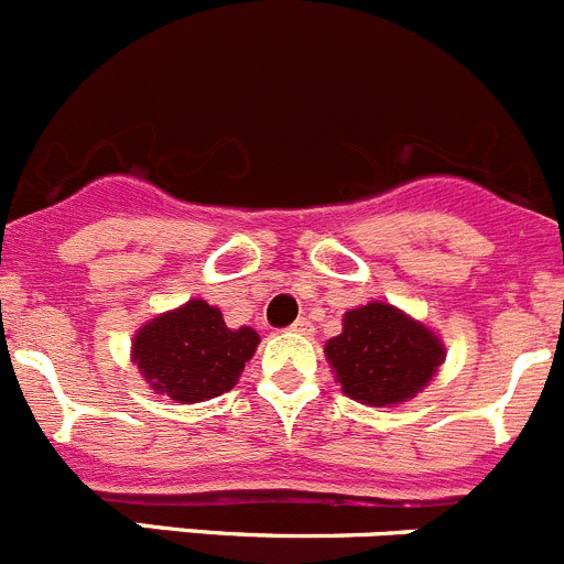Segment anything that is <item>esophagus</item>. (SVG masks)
<instances>
[{
	"label": "esophagus",
	"mask_w": 564,
	"mask_h": 564,
	"mask_svg": "<svg viewBox=\"0 0 564 564\" xmlns=\"http://www.w3.org/2000/svg\"><path fill=\"white\" fill-rule=\"evenodd\" d=\"M289 332L301 334V337H312L314 326H312V323H308L306 317H301V319H294V323H292V328H289Z\"/></svg>",
	"instance_id": "obj_1"
}]
</instances>
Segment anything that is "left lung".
I'll return each instance as SVG.
<instances>
[{
    "label": "left lung",
    "instance_id": "1",
    "mask_svg": "<svg viewBox=\"0 0 564 564\" xmlns=\"http://www.w3.org/2000/svg\"><path fill=\"white\" fill-rule=\"evenodd\" d=\"M343 393L370 408H395L433 382L446 359L444 339L384 301L343 314V332L326 343Z\"/></svg>",
    "mask_w": 564,
    "mask_h": 564
}]
</instances>
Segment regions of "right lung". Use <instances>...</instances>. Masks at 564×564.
Masks as SVG:
<instances>
[{"mask_svg":"<svg viewBox=\"0 0 564 564\" xmlns=\"http://www.w3.org/2000/svg\"><path fill=\"white\" fill-rule=\"evenodd\" d=\"M258 343L256 328H227L219 308L194 297L137 328L131 362L154 393L196 404L236 388Z\"/></svg>","mask_w":564,"mask_h":564,"instance_id":"1","label":"right lung"}]
</instances>
